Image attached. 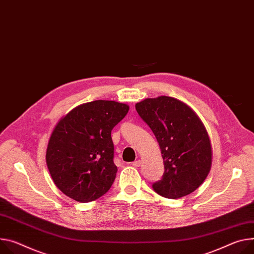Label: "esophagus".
I'll use <instances>...</instances> for the list:
<instances>
[{
  "mask_svg": "<svg viewBox=\"0 0 254 254\" xmlns=\"http://www.w3.org/2000/svg\"><path fill=\"white\" fill-rule=\"evenodd\" d=\"M141 165H142L141 160H136V161H133V162H132V166H134V167H140Z\"/></svg>",
  "mask_w": 254,
  "mask_h": 254,
  "instance_id": "esophagus-1",
  "label": "esophagus"
}]
</instances>
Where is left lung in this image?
<instances>
[{
  "mask_svg": "<svg viewBox=\"0 0 254 254\" xmlns=\"http://www.w3.org/2000/svg\"><path fill=\"white\" fill-rule=\"evenodd\" d=\"M135 110L154 132L163 158L165 171L153 190L174 199L193 192L212 166L211 141L197 114L169 96L147 98Z\"/></svg>",
  "mask_w": 254,
  "mask_h": 254,
  "instance_id": "left-lung-1",
  "label": "left lung"
}]
</instances>
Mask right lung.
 <instances>
[{
  "label": "right lung",
  "mask_w": 254,
  "mask_h": 254,
  "mask_svg": "<svg viewBox=\"0 0 254 254\" xmlns=\"http://www.w3.org/2000/svg\"><path fill=\"white\" fill-rule=\"evenodd\" d=\"M128 109L125 103L95 100L75 107L61 119L51 134L45 160L62 192L88 202L109 190L118 172L111 130Z\"/></svg>",
  "instance_id": "1"
}]
</instances>
